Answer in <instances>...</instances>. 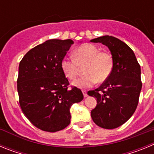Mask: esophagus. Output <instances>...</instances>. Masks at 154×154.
I'll use <instances>...</instances> for the list:
<instances>
[{
  "label": "esophagus",
  "instance_id": "34e87169",
  "mask_svg": "<svg viewBox=\"0 0 154 154\" xmlns=\"http://www.w3.org/2000/svg\"><path fill=\"white\" fill-rule=\"evenodd\" d=\"M82 93H83V95H84V97H87V96H88V94H87V92H85V91H82Z\"/></svg>",
  "mask_w": 154,
  "mask_h": 154
}]
</instances>
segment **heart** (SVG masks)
<instances>
[{
    "instance_id": "1",
    "label": "heart",
    "mask_w": 154,
    "mask_h": 154,
    "mask_svg": "<svg viewBox=\"0 0 154 154\" xmlns=\"http://www.w3.org/2000/svg\"><path fill=\"white\" fill-rule=\"evenodd\" d=\"M73 58H64L61 66L65 75L71 80L75 79L79 75V67L87 64L85 76L73 82L79 89L92 87L98 81L102 82L109 77L113 68V58L107 51H101L97 46L85 44L73 51Z\"/></svg>"
}]
</instances>
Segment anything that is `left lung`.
I'll list each match as a JSON object with an SVG mask.
<instances>
[{
    "label": "left lung",
    "mask_w": 154,
    "mask_h": 154,
    "mask_svg": "<svg viewBox=\"0 0 154 154\" xmlns=\"http://www.w3.org/2000/svg\"><path fill=\"white\" fill-rule=\"evenodd\" d=\"M91 42L107 46L113 58L109 77L98 89L88 92L97 101L91 116L97 126L115 129L126 123L137 109L142 88L140 65L133 50L115 37L105 35Z\"/></svg>",
    "instance_id": "1"
}]
</instances>
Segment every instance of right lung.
Listing matches in <instances>:
<instances>
[{
  "label": "right lung",
  "instance_id": "1",
  "mask_svg": "<svg viewBox=\"0 0 154 154\" xmlns=\"http://www.w3.org/2000/svg\"><path fill=\"white\" fill-rule=\"evenodd\" d=\"M72 40L51 39L25 54L19 64L17 92L23 113L37 128L59 131L70 123V108L83 99L69 82L61 66Z\"/></svg>",
  "mask_w": 154,
  "mask_h": 154
}]
</instances>
